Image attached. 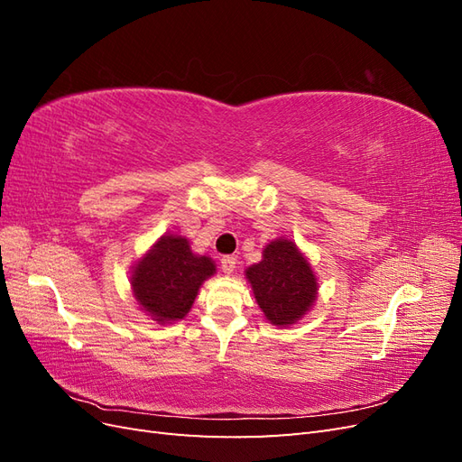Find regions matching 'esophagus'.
I'll return each mask as SVG.
<instances>
[{"mask_svg": "<svg viewBox=\"0 0 462 462\" xmlns=\"http://www.w3.org/2000/svg\"><path fill=\"white\" fill-rule=\"evenodd\" d=\"M219 265H221V272H223V273H227V275H229V273H233V272H235V265H236V260H235L233 256H223V258H221V263H219Z\"/></svg>", "mask_w": 462, "mask_h": 462, "instance_id": "obj_1", "label": "esophagus"}]
</instances>
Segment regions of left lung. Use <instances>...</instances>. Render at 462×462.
<instances>
[{
	"mask_svg": "<svg viewBox=\"0 0 462 462\" xmlns=\"http://www.w3.org/2000/svg\"><path fill=\"white\" fill-rule=\"evenodd\" d=\"M245 275L263 316L279 328L299 321L318 297V279L310 262L283 236L265 246L262 262L250 265Z\"/></svg>",
	"mask_w": 462,
	"mask_h": 462,
	"instance_id": "1",
	"label": "left lung"
}]
</instances>
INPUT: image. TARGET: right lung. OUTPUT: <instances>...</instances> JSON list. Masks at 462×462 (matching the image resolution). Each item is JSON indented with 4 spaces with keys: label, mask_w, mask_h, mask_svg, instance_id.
Returning <instances> with one entry per match:
<instances>
[{
    "label": "right lung",
    "mask_w": 462,
    "mask_h": 462,
    "mask_svg": "<svg viewBox=\"0 0 462 462\" xmlns=\"http://www.w3.org/2000/svg\"><path fill=\"white\" fill-rule=\"evenodd\" d=\"M214 273V260L194 254L185 236L163 235L134 263L131 287L141 310L170 324L189 314L200 285Z\"/></svg>",
    "instance_id": "add662e5"
}]
</instances>
